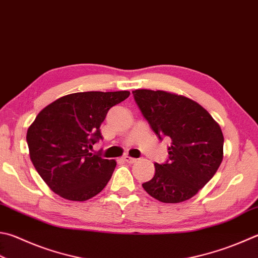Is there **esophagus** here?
Wrapping results in <instances>:
<instances>
[{"label":"esophagus","mask_w":258,"mask_h":258,"mask_svg":"<svg viewBox=\"0 0 258 258\" xmlns=\"http://www.w3.org/2000/svg\"><path fill=\"white\" fill-rule=\"evenodd\" d=\"M123 159H124L125 162H127V163H129V164H134V163L137 162V158L130 157V156H128V155H127V156H124V157H123Z\"/></svg>","instance_id":"34e87169"}]
</instances>
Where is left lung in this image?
Returning <instances> with one entry per match:
<instances>
[{
	"label": "left lung",
	"mask_w": 258,
	"mask_h": 258,
	"mask_svg": "<svg viewBox=\"0 0 258 258\" xmlns=\"http://www.w3.org/2000/svg\"><path fill=\"white\" fill-rule=\"evenodd\" d=\"M139 109L159 139L172 140L168 162L155 163V175L143 187L164 203L196 196L213 177L223 158L219 123L198 102L166 91L133 92Z\"/></svg>",
	"instance_id": "1"
}]
</instances>
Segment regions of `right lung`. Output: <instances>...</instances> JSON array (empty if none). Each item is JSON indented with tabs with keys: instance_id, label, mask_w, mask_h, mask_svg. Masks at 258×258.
Listing matches in <instances>:
<instances>
[{
	"instance_id": "1",
	"label": "right lung",
	"mask_w": 258,
	"mask_h": 258,
	"mask_svg": "<svg viewBox=\"0 0 258 258\" xmlns=\"http://www.w3.org/2000/svg\"><path fill=\"white\" fill-rule=\"evenodd\" d=\"M129 91L80 92L53 101L38 113L27 131L29 155L52 192L70 201H86L105 187L114 159L90 153L102 138L108 111Z\"/></svg>"
}]
</instances>
